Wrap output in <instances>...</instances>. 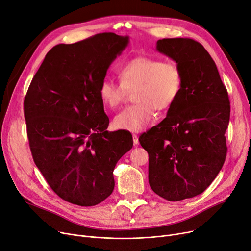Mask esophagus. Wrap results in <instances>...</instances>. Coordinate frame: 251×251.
<instances>
[{
  "mask_svg": "<svg viewBox=\"0 0 251 251\" xmlns=\"http://www.w3.org/2000/svg\"><path fill=\"white\" fill-rule=\"evenodd\" d=\"M132 137H133V142H134V144H138V143H139L138 136H137L136 134H133V135H132Z\"/></svg>",
  "mask_w": 251,
  "mask_h": 251,
  "instance_id": "1",
  "label": "esophagus"
}]
</instances>
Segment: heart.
<instances>
[{
  "mask_svg": "<svg viewBox=\"0 0 251 251\" xmlns=\"http://www.w3.org/2000/svg\"><path fill=\"white\" fill-rule=\"evenodd\" d=\"M119 77L121 82L103 78L99 96L105 107L115 109L122 101L126 89L134 88L135 103L114 118L117 129L130 132H141L150 125L154 116L153 108L163 112L172 107L183 86L182 72L175 63L151 57L128 60L119 68Z\"/></svg>",
  "mask_w": 251,
  "mask_h": 251,
  "instance_id": "1",
  "label": "heart"
}]
</instances>
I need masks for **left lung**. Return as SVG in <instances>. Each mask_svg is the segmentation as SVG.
Returning <instances> with one entry per match:
<instances>
[{"label":"left lung","mask_w":251,"mask_h":251,"mask_svg":"<svg viewBox=\"0 0 251 251\" xmlns=\"http://www.w3.org/2000/svg\"><path fill=\"white\" fill-rule=\"evenodd\" d=\"M156 50L176 62L181 94L167 117L139 137L149 153V182L170 201L202 193L226 159L225 133L230 101L216 66L202 45L191 38H163Z\"/></svg>","instance_id":"8db88e82"}]
</instances>
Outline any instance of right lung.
<instances>
[{
	"mask_svg": "<svg viewBox=\"0 0 251 251\" xmlns=\"http://www.w3.org/2000/svg\"><path fill=\"white\" fill-rule=\"evenodd\" d=\"M129 36L99 33L52 48L24 99L33 161L62 200L97 205L114 190L116 164L133 147L126 130L109 132L99 87Z\"/></svg>",
	"mask_w": 251,
	"mask_h": 251,
	"instance_id": "add662e5",
	"label": "right lung"
}]
</instances>
